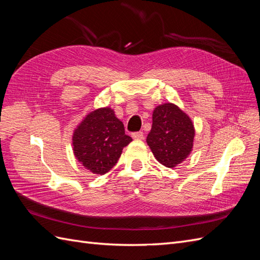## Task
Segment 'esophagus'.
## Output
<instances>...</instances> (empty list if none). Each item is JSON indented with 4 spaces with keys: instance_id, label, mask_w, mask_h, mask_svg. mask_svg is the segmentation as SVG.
<instances>
[{
    "instance_id": "34e87169",
    "label": "esophagus",
    "mask_w": 260,
    "mask_h": 260,
    "mask_svg": "<svg viewBox=\"0 0 260 260\" xmlns=\"http://www.w3.org/2000/svg\"><path fill=\"white\" fill-rule=\"evenodd\" d=\"M131 136H132V138L135 139V140H143V139H144V133L141 132V131H139V132H133Z\"/></svg>"
}]
</instances>
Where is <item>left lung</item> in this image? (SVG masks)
Here are the masks:
<instances>
[{
  "label": "left lung",
  "instance_id": "left-lung-1",
  "mask_svg": "<svg viewBox=\"0 0 260 260\" xmlns=\"http://www.w3.org/2000/svg\"><path fill=\"white\" fill-rule=\"evenodd\" d=\"M195 130L185 113L171 103L157 106L146 142L155 158L164 166L174 168L190 155Z\"/></svg>",
  "mask_w": 260,
  "mask_h": 260
}]
</instances>
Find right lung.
I'll list each match as a JSON object with an SVG mask.
<instances>
[{
	"label": "right lung",
	"mask_w": 260,
	"mask_h": 260,
	"mask_svg": "<svg viewBox=\"0 0 260 260\" xmlns=\"http://www.w3.org/2000/svg\"><path fill=\"white\" fill-rule=\"evenodd\" d=\"M131 141L113 109L104 107L86 115L75 129L73 148L84 168L102 176L115 166Z\"/></svg>",
	"instance_id": "obj_1"
}]
</instances>
